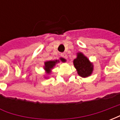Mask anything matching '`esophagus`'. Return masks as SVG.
Returning a JSON list of instances; mask_svg holds the SVG:
<instances>
[{"label": "esophagus", "mask_w": 120, "mask_h": 120, "mask_svg": "<svg viewBox=\"0 0 120 120\" xmlns=\"http://www.w3.org/2000/svg\"><path fill=\"white\" fill-rule=\"evenodd\" d=\"M61 56L63 57L64 58H68V56H67V54L65 52H64V53H62L61 54Z\"/></svg>", "instance_id": "1"}]
</instances>
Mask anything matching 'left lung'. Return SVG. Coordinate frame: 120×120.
Here are the masks:
<instances>
[{
    "mask_svg": "<svg viewBox=\"0 0 120 120\" xmlns=\"http://www.w3.org/2000/svg\"><path fill=\"white\" fill-rule=\"evenodd\" d=\"M73 64L78 71V74L82 77L86 78L89 76L93 72V64L90 63L87 58L81 52L78 53L77 58L74 60Z\"/></svg>",
    "mask_w": 120,
    "mask_h": 120,
    "instance_id": "obj_1",
    "label": "left lung"
}]
</instances>
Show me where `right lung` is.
Wrapping results in <instances>:
<instances>
[{
  "instance_id": "obj_1",
  "label": "right lung",
  "mask_w": 120,
  "mask_h": 120,
  "mask_svg": "<svg viewBox=\"0 0 120 120\" xmlns=\"http://www.w3.org/2000/svg\"><path fill=\"white\" fill-rule=\"evenodd\" d=\"M60 60L62 61V62H65V60L64 58H60ZM58 62H59V60H55V61H47L46 62H45V67L44 69L45 70L47 71V73H50L51 72V69H52L54 66L55 65V64Z\"/></svg>"
}]
</instances>
